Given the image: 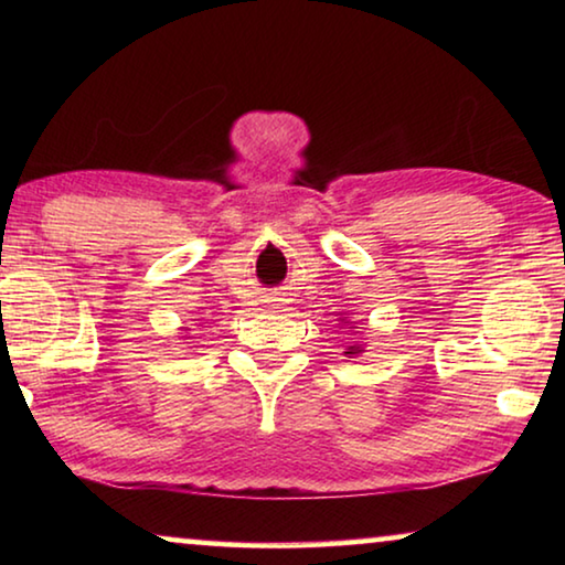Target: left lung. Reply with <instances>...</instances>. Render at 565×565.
Instances as JSON below:
<instances>
[{
    "mask_svg": "<svg viewBox=\"0 0 565 565\" xmlns=\"http://www.w3.org/2000/svg\"><path fill=\"white\" fill-rule=\"evenodd\" d=\"M343 323H349V321L343 319ZM347 353H349V356H351V353H361V347H349V351H347Z\"/></svg>",
    "mask_w": 565,
    "mask_h": 565,
    "instance_id": "8db88e82",
    "label": "left lung"
}]
</instances>
